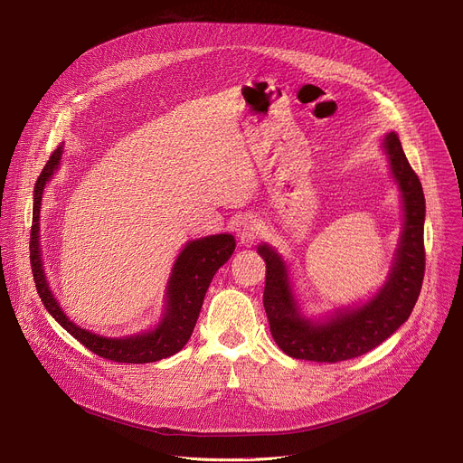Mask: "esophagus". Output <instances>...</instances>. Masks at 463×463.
<instances>
[{"instance_id": "esophagus-1", "label": "esophagus", "mask_w": 463, "mask_h": 463, "mask_svg": "<svg viewBox=\"0 0 463 463\" xmlns=\"http://www.w3.org/2000/svg\"><path fill=\"white\" fill-rule=\"evenodd\" d=\"M260 234V223L254 216H245L236 225V236L241 243H252Z\"/></svg>"}]
</instances>
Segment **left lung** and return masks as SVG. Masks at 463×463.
<instances>
[{"mask_svg": "<svg viewBox=\"0 0 463 463\" xmlns=\"http://www.w3.org/2000/svg\"><path fill=\"white\" fill-rule=\"evenodd\" d=\"M383 148L402 190L405 223L388 280L366 304L339 309L326 320L302 317L291 291L286 261L269 245H258V254L266 260L263 307L275 343L289 357L315 363L359 357L386 341L416 306L425 275V195L393 131L384 137Z\"/></svg>", "mask_w": 463, "mask_h": 463, "instance_id": "obj_1", "label": "left lung"}]
</instances>
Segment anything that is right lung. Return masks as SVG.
Listing matches in <instances>:
<instances>
[{"label": "right lung", "instance_id": "1", "mask_svg": "<svg viewBox=\"0 0 463 463\" xmlns=\"http://www.w3.org/2000/svg\"><path fill=\"white\" fill-rule=\"evenodd\" d=\"M61 146H58L47 165L43 166L36 184H34V207H33V227H31V268L38 295L45 306V309L52 315V318L70 332L79 343H82L88 350L97 354L99 357L109 359L113 363H131L143 364L166 359L177 354L190 339L194 326L200 317L205 293L211 286L213 277L232 256L236 241L232 234H214L207 238H200L188 241L184 249L179 252L174 269L166 288V307L161 322L156 329L139 335H129L120 339L100 337L88 329L71 322L58 306V300L52 297L42 263V250L38 243L40 231V209L42 195L47 181L52 177L54 170L60 165Z\"/></svg>", "mask_w": 463, "mask_h": 463}]
</instances>
